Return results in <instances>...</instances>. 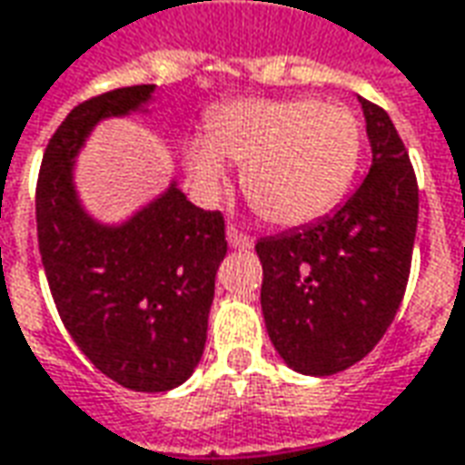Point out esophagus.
<instances>
[{
  "label": "esophagus",
  "mask_w": 465,
  "mask_h": 465,
  "mask_svg": "<svg viewBox=\"0 0 465 465\" xmlns=\"http://www.w3.org/2000/svg\"><path fill=\"white\" fill-rule=\"evenodd\" d=\"M226 239H229V244H232L233 249H252V246H254V239H252L249 233L239 232L236 226H229V229H226Z\"/></svg>",
  "instance_id": "1"
}]
</instances>
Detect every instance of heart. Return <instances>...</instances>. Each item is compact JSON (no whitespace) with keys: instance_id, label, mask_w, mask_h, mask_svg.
Returning <instances> with one entry per match:
<instances>
[{"instance_id":"heart-1","label":"heart","mask_w":465,"mask_h":465,"mask_svg":"<svg viewBox=\"0 0 465 465\" xmlns=\"http://www.w3.org/2000/svg\"><path fill=\"white\" fill-rule=\"evenodd\" d=\"M361 124L341 104L239 99L208 116V137L185 147L193 180L216 188L223 160L242 165V188L259 216L277 226L321 219L349 191L361 160Z\"/></svg>"}]
</instances>
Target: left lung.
I'll use <instances>...</instances> for the list:
<instances>
[{
  "label": "left lung",
  "mask_w": 465,
  "mask_h": 465,
  "mask_svg": "<svg viewBox=\"0 0 465 465\" xmlns=\"http://www.w3.org/2000/svg\"><path fill=\"white\" fill-rule=\"evenodd\" d=\"M361 101L371 167L318 223L257 242L262 312L300 374L331 377L377 346L405 298L418 232V178L390 114Z\"/></svg>",
  "instance_id": "left-lung-1"
}]
</instances>
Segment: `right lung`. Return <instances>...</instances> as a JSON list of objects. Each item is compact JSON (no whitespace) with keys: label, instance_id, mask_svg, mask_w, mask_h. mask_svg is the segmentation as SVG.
Masks as SVG:
<instances>
[{"label":"right lung","instance_id":"add662e5","mask_svg":"<svg viewBox=\"0 0 465 465\" xmlns=\"http://www.w3.org/2000/svg\"><path fill=\"white\" fill-rule=\"evenodd\" d=\"M153 86L81 101L50 137L35 191L37 244L63 325L101 374L126 390L167 391L203 356L216 272L226 257L221 211L173 185L124 226H101L78 206L74 157L104 116L134 112Z\"/></svg>","mask_w":465,"mask_h":465}]
</instances>
